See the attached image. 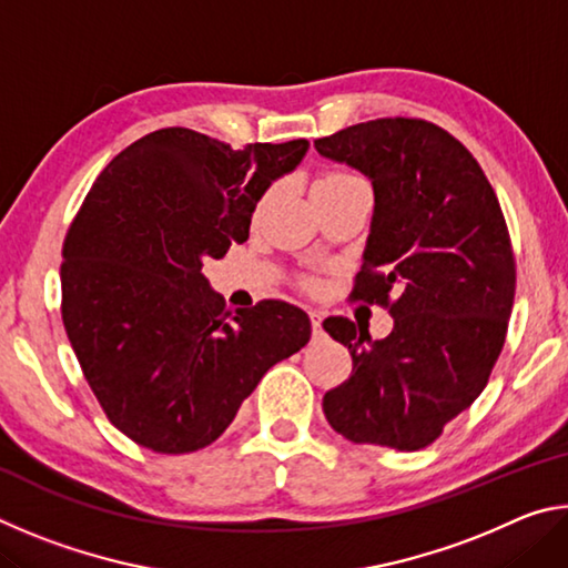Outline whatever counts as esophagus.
I'll return each mask as SVG.
<instances>
[{
  "label": "esophagus",
  "instance_id": "obj_1",
  "mask_svg": "<svg viewBox=\"0 0 568 568\" xmlns=\"http://www.w3.org/2000/svg\"><path fill=\"white\" fill-rule=\"evenodd\" d=\"M311 325H313V335H321L323 333V315L318 311H311Z\"/></svg>",
  "mask_w": 568,
  "mask_h": 568
}]
</instances>
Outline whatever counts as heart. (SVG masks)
Here are the masks:
<instances>
[{"label":"heart","instance_id":"obj_1","mask_svg":"<svg viewBox=\"0 0 568 568\" xmlns=\"http://www.w3.org/2000/svg\"><path fill=\"white\" fill-rule=\"evenodd\" d=\"M351 182H361V178L353 175V172H345V170H331V172H323V175L313 182V192L338 190V187L351 185Z\"/></svg>","mask_w":568,"mask_h":568}]
</instances>
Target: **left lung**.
Returning a JSON list of instances; mask_svg holds the SVG:
<instances>
[{
  "label": "left lung",
  "instance_id": "8db88e82",
  "mask_svg": "<svg viewBox=\"0 0 568 568\" xmlns=\"http://www.w3.org/2000/svg\"><path fill=\"white\" fill-rule=\"evenodd\" d=\"M315 150L371 180L353 297L393 318L381 341L325 318L353 358L351 378L323 396L325 418L353 444L418 450L480 396L504 348L516 267L501 205L474 155L426 120L361 122Z\"/></svg>",
  "mask_w": 568,
  "mask_h": 568
}]
</instances>
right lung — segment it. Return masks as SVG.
<instances>
[{"mask_svg":"<svg viewBox=\"0 0 568 568\" xmlns=\"http://www.w3.org/2000/svg\"><path fill=\"white\" fill-rule=\"evenodd\" d=\"M311 142H227L165 128L94 180L62 250V321L112 426L158 454L205 448L277 361L311 341V318L263 301L225 313L203 275L245 243L265 190Z\"/></svg>","mask_w":568,"mask_h":568,"instance_id":"obj_1","label":"right lung"}]
</instances>
